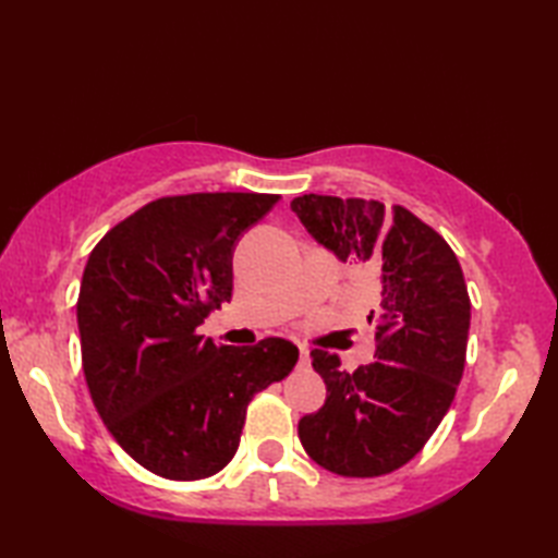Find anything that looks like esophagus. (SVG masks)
Segmentation results:
<instances>
[{
  "instance_id": "1",
  "label": "esophagus",
  "mask_w": 558,
  "mask_h": 558,
  "mask_svg": "<svg viewBox=\"0 0 558 558\" xmlns=\"http://www.w3.org/2000/svg\"><path fill=\"white\" fill-rule=\"evenodd\" d=\"M306 364H310V350L300 348V366H306Z\"/></svg>"
}]
</instances>
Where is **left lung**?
I'll list each match as a JSON object with an SVG mask.
<instances>
[{
    "label": "left lung",
    "mask_w": 558,
    "mask_h": 558,
    "mask_svg": "<svg viewBox=\"0 0 558 558\" xmlns=\"http://www.w3.org/2000/svg\"><path fill=\"white\" fill-rule=\"evenodd\" d=\"M290 208L378 288L376 362L350 374L336 354L312 350L326 402L300 420V441L336 475H388L420 453L456 398L470 330L465 278L444 236L402 206L304 194Z\"/></svg>",
    "instance_id": "1"
}]
</instances>
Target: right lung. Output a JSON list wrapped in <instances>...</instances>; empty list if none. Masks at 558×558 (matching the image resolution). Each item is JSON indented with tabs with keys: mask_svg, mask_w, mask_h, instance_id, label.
<instances>
[{
	"mask_svg": "<svg viewBox=\"0 0 558 558\" xmlns=\"http://www.w3.org/2000/svg\"><path fill=\"white\" fill-rule=\"evenodd\" d=\"M278 198L165 196L114 225L88 256L76 302L83 374L114 441L153 475L220 472L248 402L298 364L290 340L230 348L196 333L232 298L240 236Z\"/></svg>",
	"mask_w": 558,
	"mask_h": 558,
	"instance_id": "1",
	"label": "right lung"
}]
</instances>
